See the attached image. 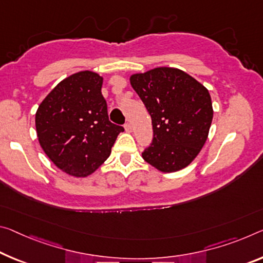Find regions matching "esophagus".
Segmentation results:
<instances>
[{"label":"esophagus","instance_id":"obj_1","mask_svg":"<svg viewBox=\"0 0 263 263\" xmlns=\"http://www.w3.org/2000/svg\"><path fill=\"white\" fill-rule=\"evenodd\" d=\"M124 127H125V130H126V132H131L132 131V125L130 123L125 124Z\"/></svg>","mask_w":263,"mask_h":263}]
</instances>
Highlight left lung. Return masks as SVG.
<instances>
[{
    "label": "left lung",
    "mask_w": 263,
    "mask_h": 263,
    "mask_svg": "<svg viewBox=\"0 0 263 263\" xmlns=\"http://www.w3.org/2000/svg\"><path fill=\"white\" fill-rule=\"evenodd\" d=\"M130 82L152 119L153 139L141 153L144 160L161 172L186 167L206 143L213 119L208 90L174 68L132 74Z\"/></svg>",
    "instance_id": "obj_1"
}]
</instances>
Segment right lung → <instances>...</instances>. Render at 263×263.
<instances>
[{"mask_svg": "<svg viewBox=\"0 0 263 263\" xmlns=\"http://www.w3.org/2000/svg\"><path fill=\"white\" fill-rule=\"evenodd\" d=\"M102 84L96 72L73 73L57 84L36 112L42 148L58 168L73 177L95 172L124 131L109 120Z\"/></svg>", "mask_w": 263, "mask_h": 263, "instance_id": "right-lung-1", "label": "right lung"}]
</instances>
